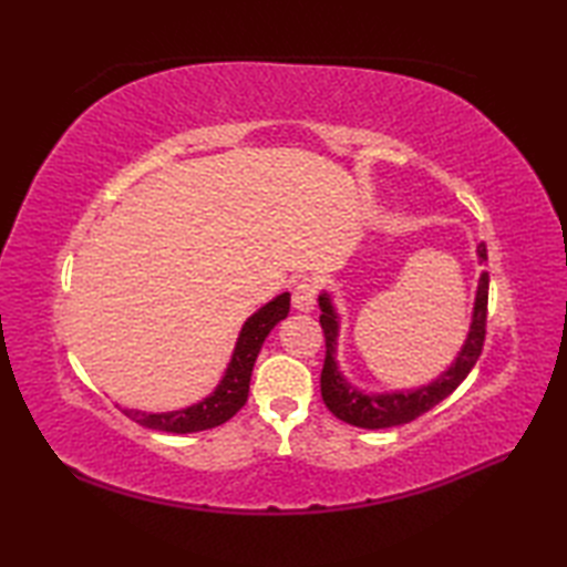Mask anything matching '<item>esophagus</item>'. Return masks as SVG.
<instances>
[{"mask_svg": "<svg viewBox=\"0 0 567 567\" xmlns=\"http://www.w3.org/2000/svg\"><path fill=\"white\" fill-rule=\"evenodd\" d=\"M317 305V285L311 280H302L292 292V307L297 311H311Z\"/></svg>", "mask_w": 567, "mask_h": 567, "instance_id": "1", "label": "esophagus"}]
</instances>
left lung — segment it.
Masks as SVG:
<instances>
[{
	"label": "left lung",
	"instance_id": "obj_1",
	"mask_svg": "<svg viewBox=\"0 0 567 567\" xmlns=\"http://www.w3.org/2000/svg\"><path fill=\"white\" fill-rule=\"evenodd\" d=\"M477 258L487 260L485 244L477 246ZM487 290H489V277L487 272H483L477 280L473 319H470L467 339L461 351H457L451 368H445L436 380L419 384L414 390H394V392H363L346 380V375L339 368V360H336L341 319H339V311L333 307L331 295L321 292L319 323L323 329V339H327V358H323V370H321V396H323V404L329 406V412L351 426L392 429V426L409 424V421L426 414L429 409L443 402L445 396H449L457 384L467 378V372L475 368L480 353H483L485 323H487Z\"/></svg>",
	"mask_w": 567,
	"mask_h": 567
}]
</instances>
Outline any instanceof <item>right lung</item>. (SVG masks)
<instances>
[{
    "mask_svg": "<svg viewBox=\"0 0 567 567\" xmlns=\"http://www.w3.org/2000/svg\"><path fill=\"white\" fill-rule=\"evenodd\" d=\"M287 315H290V292L277 295L268 305H262L256 315H250L244 327H240L236 348L231 353V360H228L224 378L216 384L214 392L204 396L197 404L158 414L141 412V409H124V414L128 419H134L141 426L167 433H195L226 424V421L248 400L250 372L252 365H256L262 341L268 339V333Z\"/></svg>",
    "mask_w": 567,
    "mask_h": 567,
    "instance_id": "add662e5",
    "label": "right lung"
}]
</instances>
